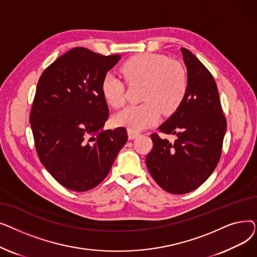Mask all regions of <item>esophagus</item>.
<instances>
[{
	"label": "esophagus",
	"instance_id": "1",
	"mask_svg": "<svg viewBox=\"0 0 257 257\" xmlns=\"http://www.w3.org/2000/svg\"><path fill=\"white\" fill-rule=\"evenodd\" d=\"M140 136H141V133L138 132V131L128 130V138H129V140H134V139H137Z\"/></svg>",
	"mask_w": 257,
	"mask_h": 257
}]
</instances>
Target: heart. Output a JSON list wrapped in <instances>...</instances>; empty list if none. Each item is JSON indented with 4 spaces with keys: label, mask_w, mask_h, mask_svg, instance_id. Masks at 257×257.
Returning a JSON list of instances; mask_svg holds the SVG:
<instances>
[{
    "label": "heart",
    "mask_w": 257,
    "mask_h": 257,
    "mask_svg": "<svg viewBox=\"0 0 257 257\" xmlns=\"http://www.w3.org/2000/svg\"><path fill=\"white\" fill-rule=\"evenodd\" d=\"M120 72L129 84L143 83L141 100L116 113L114 124L129 130L140 131L156 124L161 112L170 115L183 103L188 90V78L182 64L155 53L137 55L120 66ZM106 102L113 108L125 104V82L120 77L107 73L101 82Z\"/></svg>",
    "instance_id": "obj_1"
}]
</instances>
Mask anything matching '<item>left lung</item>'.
<instances>
[{
  "label": "left lung",
  "instance_id": "left-lung-1",
  "mask_svg": "<svg viewBox=\"0 0 257 257\" xmlns=\"http://www.w3.org/2000/svg\"><path fill=\"white\" fill-rule=\"evenodd\" d=\"M181 53L187 69L186 97L158 127L177 140L172 144L152 133L153 148L146 157L155 182L175 195L196 190L210 176L220 160L227 127L212 75L191 51L181 48Z\"/></svg>",
  "mask_w": 257,
  "mask_h": 257
}]
</instances>
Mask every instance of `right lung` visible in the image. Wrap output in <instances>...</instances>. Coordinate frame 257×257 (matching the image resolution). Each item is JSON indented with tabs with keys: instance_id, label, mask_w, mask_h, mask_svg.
Here are the masks:
<instances>
[{
	"instance_id": "1",
	"label": "right lung",
	"mask_w": 257,
	"mask_h": 257,
	"mask_svg": "<svg viewBox=\"0 0 257 257\" xmlns=\"http://www.w3.org/2000/svg\"><path fill=\"white\" fill-rule=\"evenodd\" d=\"M119 58L75 48L38 80L29 117L36 152L54 179L71 191L100 184L128 140L124 127L103 130L109 109L101 82Z\"/></svg>"
}]
</instances>
